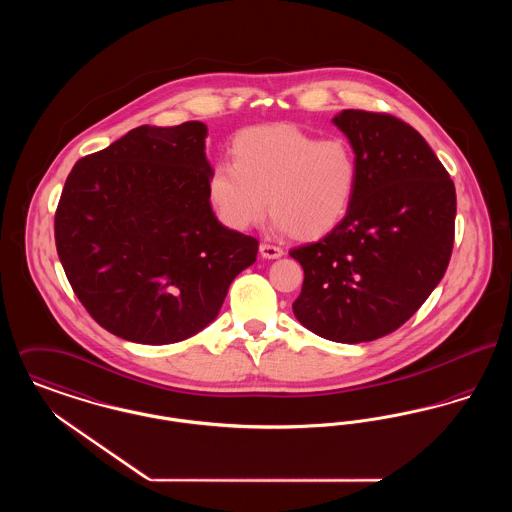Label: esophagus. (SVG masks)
I'll return each instance as SVG.
<instances>
[{
	"label": "esophagus",
	"mask_w": 512,
	"mask_h": 512,
	"mask_svg": "<svg viewBox=\"0 0 512 512\" xmlns=\"http://www.w3.org/2000/svg\"><path fill=\"white\" fill-rule=\"evenodd\" d=\"M259 251H261V257H263V259H280V257L284 255V249H282V247L272 244L259 245Z\"/></svg>",
	"instance_id": "esophagus-1"
}]
</instances>
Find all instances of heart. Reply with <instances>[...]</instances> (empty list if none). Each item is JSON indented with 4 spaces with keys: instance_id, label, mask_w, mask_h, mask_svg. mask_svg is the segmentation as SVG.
<instances>
[{
    "instance_id": "b5f03b06",
    "label": "heart",
    "mask_w": 512,
    "mask_h": 512,
    "mask_svg": "<svg viewBox=\"0 0 512 512\" xmlns=\"http://www.w3.org/2000/svg\"><path fill=\"white\" fill-rule=\"evenodd\" d=\"M234 163L220 161L209 174L207 195L220 222L245 232L267 215L299 240H318L347 217L359 165L343 138H322L293 124L257 126L232 146Z\"/></svg>"
}]
</instances>
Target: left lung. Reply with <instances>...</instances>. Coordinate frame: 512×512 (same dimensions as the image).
Instances as JSON below:
<instances>
[{
	"instance_id": "left-lung-1",
	"label": "left lung",
	"mask_w": 512,
	"mask_h": 512,
	"mask_svg": "<svg viewBox=\"0 0 512 512\" xmlns=\"http://www.w3.org/2000/svg\"><path fill=\"white\" fill-rule=\"evenodd\" d=\"M332 122L355 151L359 184L336 230L290 251L305 272L293 315L324 340L361 343L405 324L441 282L457 195L407 122L359 109H343Z\"/></svg>"
}]
</instances>
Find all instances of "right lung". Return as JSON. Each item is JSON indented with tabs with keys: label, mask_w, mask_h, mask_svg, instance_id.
Returning <instances> with one entry per match:
<instances>
[{
	"label": "right lung",
	"mask_w": 512,
	"mask_h": 512,
	"mask_svg": "<svg viewBox=\"0 0 512 512\" xmlns=\"http://www.w3.org/2000/svg\"><path fill=\"white\" fill-rule=\"evenodd\" d=\"M207 126H138L80 159L55 213L59 261L99 326L165 345L207 328L259 242L213 213Z\"/></svg>",
	"instance_id": "add662e5"
}]
</instances>
